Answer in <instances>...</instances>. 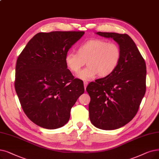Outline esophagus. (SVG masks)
Returning a JSON list of instances; mask_svg holds the SVG:
<instances>
[{"instance_id":"34e87169","label":"esophagus","mask_w":159,"mask_h":159,"mask_svg":"<svg viewBox=\"0 0 159 159\" xmlns=\"http://www.w3.org/2000/svg\"><path fill=\"white\" fill-rule=\"evenodd\" d=\"M88 82H86V81H84V88H85V89H86V86H88Z\"/></svg>"}]
</instances>
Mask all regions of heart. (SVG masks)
I'll return each instance as SVG.
<instances>
[{
  "instance_id": "1",
  "label": "heart",
  "mask_w": 159,
  "mask_h": 159,
  "mask_svg": "<svg viewBox=\"0 0 159 159\" xmlns=\"http://www.w3.org/2000/svg\"><path fill=\"white\" fill-rule=\"evenodd\" d=\"M78 53L69 52L65 57L67 67L77 73L87 61L88 67L78 73L77 77L90 80L99 75L106 77L111 75L118 66L121 58L120 46L101 39L88 40L78 48Z\"/></svg>"
}]
</instances>
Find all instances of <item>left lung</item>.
<instances>
[{
    "label": "left lung",
    "instance_id": "obj_1",
    "mask_svg": "<svg viewBox=\"0 0 159 159\" xmlns=\"http://www.w3.org/2000/svg\"><path fill=\"white\" fill-rule=\"evenodd\" d=\"M95 34L113 39L120 47L121 58L111 75L88 85L86 91L91 99L88 107L89 119L98 129H117L132 120L139 110L146 93V62L127 34Z\"/></svg>",
    "mask_w": 159,
    "mask_h": 159
}]
</instances>
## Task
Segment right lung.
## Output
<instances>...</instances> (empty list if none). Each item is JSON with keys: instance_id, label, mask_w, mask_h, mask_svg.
Returning a JSON list of instances; mask_svg holds the SVG:
<instances>
[{"instance_id": "obj_1", "label": "right lung", "mask_w": 159, "mask_h": 159, "mask_svg": "<svg viewBox=\"0 0 159 159\" xmlns=\"http://www.w3.org/2000/svg\"><path fill=\"white\" fill-rule=\"evenodd\" d=\"M84 32L55 31L36 34L20 54L15 89L27 117L47 129L63 127L84 92L83 82L74 79L65 57Z\"/></svg>"}]
</instances>
